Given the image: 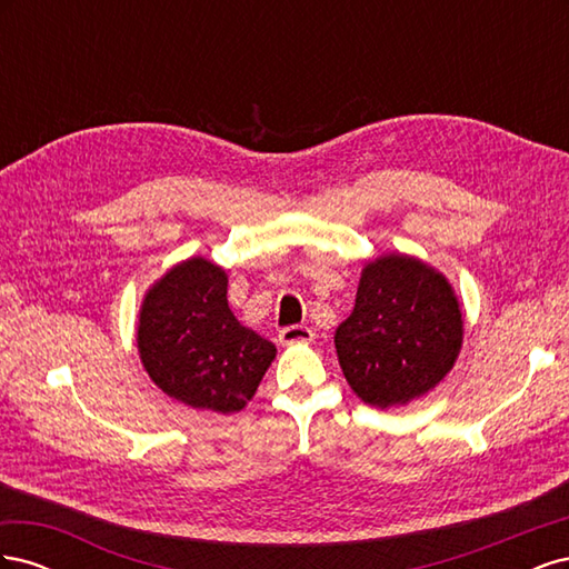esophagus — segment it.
Wrapping results in <instances>:
<instances>
[{
    "instance_id": "esophagus-1",
    "label": "esophagus",
    "mask_w": 569,
    "mask_h": 569,
    "mask_svg": "<svg viewBox=\"0 0 569 569\" xmlns=\"http://www.w3.org/2000/svg\"><path fill=\"white\" fill-rule=\"evenodd\" d=\"M316 339V332L311 327H303V325H291L280 330V343L282 347H291V343H311Z\"/></svg>"
}]
</instances>
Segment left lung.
Returning a JSON list of instances; mask_svg holds the SVG:
<instances>
[{"label":"left lung","mask_w":569,"mask_h":569,"mask_svg":"<svg viewBox=\"0 0 569 569\" xmlns=\"http://www.w3.org/2000/svg\"><path fill=\"white\" fill-rule=\"evenodd\" d=\"M462 313L453 284L418 256L391 251L360 270L356 306L335 332L343 377L360 401L401 408L456 366Z\"/></svg>","instance_id":"1"}]
</instances>
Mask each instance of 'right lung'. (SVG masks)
Instances as JSON below:
<instances>
[{"mask_svg":"<svg viewBox=\"0 0 569 569\" xmlns=\"http://www.w3.org/2000/svg\"><path fill=\"white\" fill-rule=\"evenodd\" d=\"M137 351L170 399L194 410H242L274 360V343L234 318L228 272L192 256L153 282L137 316Z\"/></svg>","mask_w":569,"mask_h":569,"instance_id":"add662e5","label":"right lung"}]
</instances>
